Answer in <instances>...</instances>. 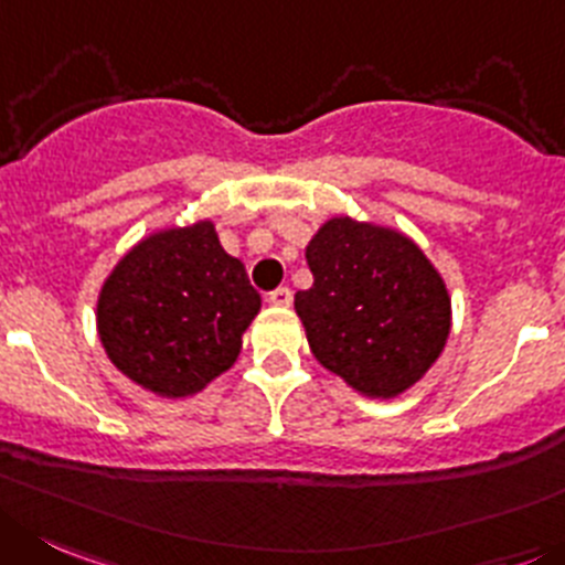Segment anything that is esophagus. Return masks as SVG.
I'll list each match as a JSON object with an SVG mask.
<instances>
[{"label": "esophagus", "mask_w": 565, "mask_h": 565, "mask_svg": "<svg viewBox=\"0 0 565 565\" xmlns=\"http://www.w3.org/2000/svg\"><path fill=\"white\" fill-rule=\"evenodd\" d=\"M267 303H270V307H289V303H292V289L289 287L273 289V292L267 295Z\"/></svg>", "instance_id": "esophagus-1"}]
</instances>
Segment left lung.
I'll return each mask as SVG.
<instances>
[{"instance_id": "left-lung-1", "label": "left lung", "mask_w": 565, "mask_h": 565, "mask_svg": "<svg viewBox=\"0 0 565 565\" xmlns=\"http://www.w3.org/2000/svg\"><path fill=\"white\" fill-rule=\"evenodd\" d=\"M315 284L295 312L326 371L371 398H395L440 356L451 298L440 273L402 231L331 217L307 245Z\"/></svg>"}]
</instances>
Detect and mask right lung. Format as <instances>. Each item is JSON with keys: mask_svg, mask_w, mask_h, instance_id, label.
<instances>
[{"mask_svg": "<svg viewBox=\"0 0 565 565\" xmlns=\"http://www.w3.org/2000/svg\"><path fill=\"white\" fill-rule=\"evenodd\" d=\"M258 309L245 265L200 220L156 231L119 258L99 289L97 331L130 382L183 398L234 365Z\"/></svg>", "mask_w": 565, "mask_h": 565, "instance_id": "right-lung-1", "label": "right lung"}]
</instances>
